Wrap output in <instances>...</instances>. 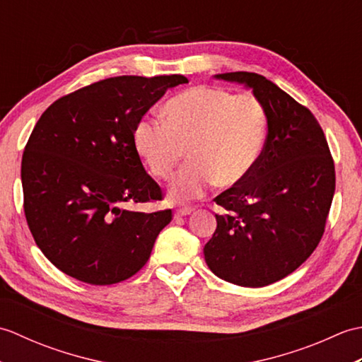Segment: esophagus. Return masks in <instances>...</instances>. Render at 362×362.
<instances>
[{
  "label": "esophagus",
  "mask_w": 362,
  "mask_h": 362,
  "mask_svg": "<svg viewBox=\"0 0 362 362\" xmlns=\"http://www.w3.org/2000/svg\"><path fill=\"white\" fill-rule=\"evenodd\" d=\"M191 211H194V206H188V205H182L175 210V216H187Z\"/></svg>",
  "instance_id": "obj_1"
}]
</instances>
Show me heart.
<instances>
[{"instance_id":"1","label":"heart","mask_w":362,"mask_h":362,"mask_svg":"<svg viewBox=\"0 0 362 362\" xmlns=\"http://www.w3.org/2000/svg\"><path fill=\"white\" fill-rule=\"evenodd\" d=\"M163 113L165 121L144 117L136 122L134 146L161 180L171 179L187 151L189 163L169 188L174 201L202 196L214 183L240 185L263 152L266 112L252 93L193 87L169 99Z\"/></svg>"}]
</instances>
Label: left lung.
<instances>
[{
    "mask_svg": "<svg viewBox=\"0 0 362 362\" xmlns=\"http://www.w3.org/2000/svg\"><path fill=\"white\" fill-rule=\"evenodd\" d=\"M216 78L252 88L264 107L267 136L247 179L214 197L222 214L204 255L222 280L267 286L319 245L336 188L334 161L316 117L274 82L247 71Z\"/></svg>",
    "mask_w": 362,
    "mask_h": 362,
    "instance_id": "8db88e82",
    "label": "left lung"
}]
</instances>
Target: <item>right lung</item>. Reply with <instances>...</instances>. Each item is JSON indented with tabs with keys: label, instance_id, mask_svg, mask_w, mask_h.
<instances>
[{
	"label": "right lung",
	"instance_id": "1",
	"mask_svg": "<svg viewBox=\"0 0 362 362\" xmlns=\"http://www.w3.org/2000/svg\"><path fill=\"white\" fill-rule=\"evenodd\" d=\"M182 74L117 76L54 101L21 160L23 209L38 249L73 279L105 286L148 263L171 210L127 206L163 199L134 146V129Z\"/></svg>",
	"mask_w": 362,
	"mask_h": 362
}]
</instances>
